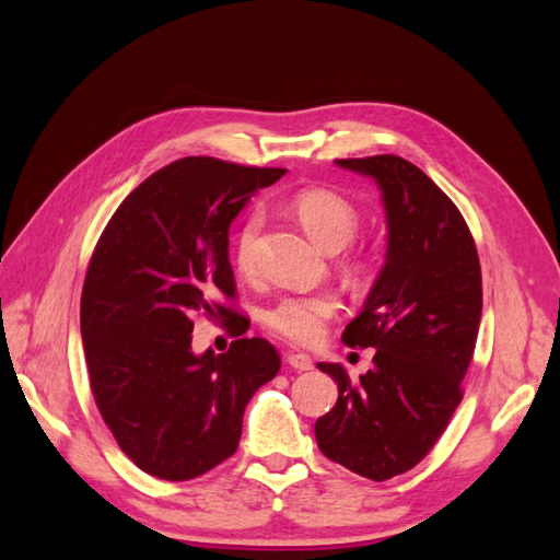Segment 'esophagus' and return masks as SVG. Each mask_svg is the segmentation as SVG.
<instances>
[{
    "instance_id": "34e87169",
    "label": "esophagus",
    "mask_w": 560,
    "mask_h": 560,
    "mask_svg": "<svg viewBox=\"0 0 560 560\" xmlns=\"http://www.w3.org/2000/svg\"><path fill=\"white\" fill-rule=\"evenodd\" d=\"M287 364H290L294 371H311L315 366L311 354H306V352H290L287 354Z\"/></svg>"
}]
</instances>
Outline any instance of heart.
I'll return each instance as SVG.
<instances>
[{
	"label": "heart",
	"instance_id": "1",
	"mask_svg": "<svg viewBox=\"0 0 560 560\" xmlns=\"http://www.w3.org/2000/svg\"><path fill=\"white\" fill-rule=\"evenodd\" d=\"M292 212L311 238L329 252L346 247L360 229V214L352 202L329 189H303L292 198ZM264 229V212L254 208L245 214L233 235V259L243 273L257 268V241ZM341 301L329 290L294 292L276 299L264 311V325L296 346H311L336 317Z\"/></svg>",
	"mask_w": 560,
	"mask_h": 560
}]
</instances>
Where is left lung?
Wrapping results in <instances>:
<instances>
[{
  "mask_svg": "<svg viewBox=\"0 0 560 560\" xmlns=\"http://www.w3.org/2000/svg\"><path fill=\"white\" fill-rule=\"evenodd\" d=\"M336 163L381 186L387 257L341 336L350 348H374V366L352 381L341 364H317L338 399L317 418L315 439L329 460L387 481L434 448L463 401L481 322V264L465 217L420 167L393 154Z\"/></svg>",
  "mask_w": 560,
  "mask_h": 560,
  "instance_id": "obj_1",
  "label": "left lung"
}]
</instances>
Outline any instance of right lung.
<instances>
[{"mask_svg": "<svg viewBox=\"0 0 560 560\" xmlns=\"http://www.w3.org/2000/svg\"><path fill=\"white\" fill-rule=\"evenodd\" d=\"M284 167L186 156L118 206L93 249L81 292L91 393L116 444L142 471L189 481L238 448L245 406L280 371L266 338L194 355L196 316L243 335L233 306L229 229Z\"/></svg>", "mask_w": 560, "mask_h": 560, "instance_id": "obj_1", "label": "right lung"}]
</instances>
